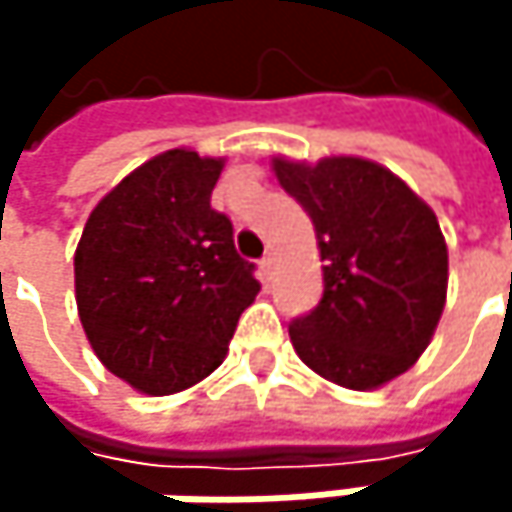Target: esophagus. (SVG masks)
Wrapping results in <instances>:
<instances>
[{"instance_id": "esophagus-1", "label": "esophagus", "mask_w": 512, "mask_h": 512, "mask_svg": "<svg viewBox=\"0 0 512 512\" xmlns=\"http://www.w3.org/2000/svg\"><path fill=\"white\" fill-rule=\"evenodd\" d=\"M272 266H275V255H272V252H266V255L260 257V275H263V278H269V275H272Z\"/></svg>"}]
</instances>
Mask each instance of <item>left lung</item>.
Here are the masks:
<instances>
[{
    "label": "left lung",
    "instance_id": "8db88e82",
    "mask_svg": "<svg viewBox=\"0 0 512 512\" xmlns=\"http://www.w3.org/2000/svg\"><path fill=\"white\" fill-rule=\"evenodd\" d=\"M272 171L311 216L323 260V299L290 323L293 350L353 391L397 379L433 341L448 296L436 213L397 174L361 156L317 165L275 156Z\"/></svg>",
    "mask_w": 512,
    "mask_h": 512
}]
</instances>
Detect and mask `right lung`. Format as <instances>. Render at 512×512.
Masks as SVG:
<instances>
[{"mask_svg":"<svg viewBox=\"0 0 512 512\" xmlns=\"http://www.w3.org/2000/svg\"><path fill=\"white\" fill-rule=\"evenodd\" d=\"M225 159L174 148L130 171L88 216L73 257L85 338L142 394L210 376L255 302V263L210 207Z\"/></svg>","mask_w":512,"mask_h":512,"instance_id":"obj_1","label":"right lung"}]
</instances>
